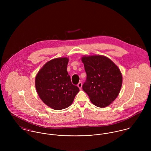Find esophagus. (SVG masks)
<instances>
[{
	"mask_svg": "<svg viewBox=\"0 0 151 151\" xmlns=\"http://www.w3.org/2000/svg\"><path fill=\"white\" fill-rule=\"evenodd\" d=\"M82 86H83V84H82L81 82H80V83L78 84V85H77V86H78V87L80 89H81V88H82Z\"/></svg>",
	"mask_w": 151,
	"mask_h": 151,
	"instance_id": "obj_1",
	"label": "esophagus"
}]
</instances>
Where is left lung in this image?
I'll return each mask as SVG.
<instances>
[{
	"instance_id": "left-lung-1",
	"label": "left lung",
	"mask_w": 151,
	"mask_h": 151,
	"mask_svg": "<svg viewBox=\"0 0 151 151\" xmlns=\"http://www.w3.org/2000/svg\"><path fill=\"white\" fill-rule=\"evenodd\" d=\"M86 73L83 90L96 106L110 105L119 94L123 78L119 67L110 59L102 55L81 58Z\"/></svg>"
}]
</instances>
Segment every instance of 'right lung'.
Here are the masks:
<instances>
[{"label": "right lung", "mask_w": 151, "mask_h": 151, "mask_svg": "<svg viewBox=\"0 0 151 151\" xmlns=\"http://www.w3.org/2000/svg\"><path fill=\"white\" fill-rule=\"evenodd\" d=\"M68 58H58L46 63L35 77V88L47 106L62 110L70 106L80 89L74 86L67 71Z\"/></svg>", "instance_id": "1"}]
</instances>
